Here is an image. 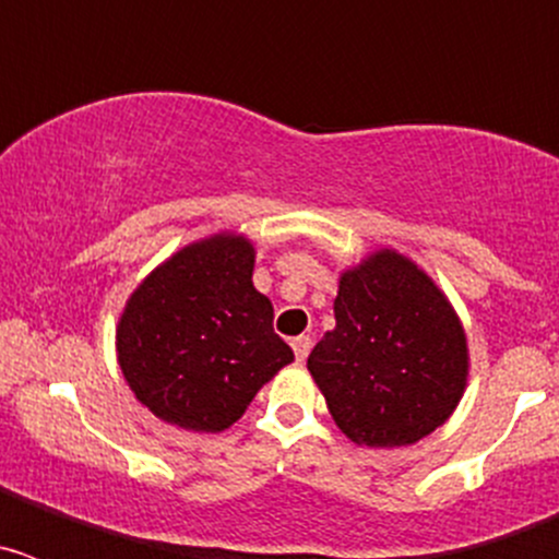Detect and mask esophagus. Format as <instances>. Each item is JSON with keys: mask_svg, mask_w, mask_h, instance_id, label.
<instances>
[{"mask_svg": "<svg viewBox=\"0 0 559 559\" xmlns=\"http://www.w3.org/2000/svg\"><path fill=\"white\" fill-rule=\"evenodd\" d=\"M290 347H294V355L299 364H305V358H308L310 347H313V341H310V335H296L294 341H290Z\"/></svg>", "mask_w": 559, "mask_h": 559, "instance_id": "34e87169", "label": "esophagus"}]
</instances>
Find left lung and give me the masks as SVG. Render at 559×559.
Listing matches in <instances>:
<instances>
[{
	"label": "left lung",
	"mask_w": 559,
	"mask_h": 559,
	"mask_svg": "<svg viewBox=\"0 0 559 559\" xmlns=\"http://www.w3.org/2000/svg\"><path fill=\"white\" fill-rule=\"evenodd\" d=\"M335 328L308 369L355 445H414L453 414L467 386V335L448 296L394 249L338 276Z\"/></svg>",
	"instance_id": "8db88e82"
}]
</instances>
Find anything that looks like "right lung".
<instances>
[{"instance_id": "obj_1", "label": "right lung", "mask_w": 559, "mask_h": 559, "mask_svg": "<svg viewBox=\"0 0 559 559\" xmlns=\"http://www.w3.org/2000/svg\"><path fill=\"white\" fill-rule=\"evenodd\" d=\"M254 243L218 231L136 285L117 322V360L142 406L185 431L218 433L294 360L251 283Z\"/></svg>"}]
</instances>
